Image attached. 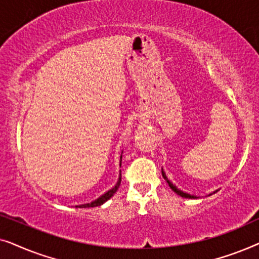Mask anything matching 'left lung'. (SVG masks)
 I'll use <instances>...</instances> for the list:
<instances>
[{
  "label": "left lung",
  "instance_id": "obj_1",
  "mask_svg": "<svg viewBox=\"0 0 259 259\" xmlns=\"http://www.w3.org/2000/svg\"><path fill=\"white\" fill-rule=\"evenodd\" d=\"M161 173H162V177H164V179L166 180V182L168 183V186L171 187V189H172L173 191H175V192H176L177 194H179V196H182V197H184V198H189V199H193V198H196L194 196H191V194H189V193H185V192H183V191H180V190L177 189V187H176L175 185H173V184H172L171 182H169V180L167 179V177H166L165 172L162 171V169H161Z\"/></svg>",
  "mask_w": 259,
  "mask_h": 259
}]
</instances>
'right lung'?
<instances>
[{
  "instance_id": "add662e5",
  "label": "right lung",
  "mask_w": 259,
  "mask_h": 259,
  "mask_svg": "<svg viewBox=\"0 0 259 259\" xmlns=\"http://www.w3.org/2000/svg\"><path fill=\"white\" fill-rule=\"evenodd\" d=\"M121 158H122V157H120V166H121ZM120 183H121V172H120L118 183H116V185H115L114 187H113L112 190H109L108 192H106V193L104 194V196H101L100 198H98L97 200L92 201V203H90V204L79 205V206H77V207H95V206H100V205L104 204L105 201H107V200L109 199V198H112L113 196H114V193H115L116 191H118V189H119Z\"/></svg>"
}]
</instances>
